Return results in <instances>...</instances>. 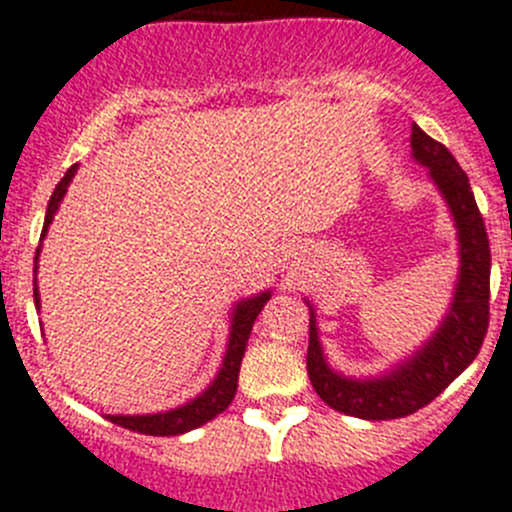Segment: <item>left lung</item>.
Listing matches in <instances>:
<instances>
[{
    "instance_id": "left-lung-1",
    "label": "left lung",
    "mask_w": 512,
    "mask_h": 512,
    "mask_svg": "<svg viewBox=\"0 0 512 512\" xmlns=\"http://www.w3.org/2000/svg\"><path fill=\"white\" fill-rule=\"evenodd\" d=\"M413 158L431 168L459 229V283L444 324L426 347L398 370L375 380H349L326 365L311 311L308 324V377L329 408L365 421H390L421 411L457 380L480 354L490 326V239L477 209L469 178L441 142L413 124Z\"/></svg>"
}]
</instances>
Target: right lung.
Masks as SVG:
<instances>
[{
  "label": "right lung",
  "mask_w": 512,
  "mask_h": 512,
  "mask_svg": "<svg viewBox=\"0 0 512 512\" xmlns=\"http://www.w3.org/2000/svg\"><path fill=\"white\" fill-rule=\"evenodd\" d=\"M76 168L78 165H71V168L66 170V176L61 178V183L55 186L53 196H50L48 211H45L43 237L45 232H48V224L53 222V214L58 211V204H61L63 196H66L68 183H71ZM38 255H40V247L38 252H35V260H38ZM267 301H270V290H267V293H260V296L255 298H247V301H242L237 308H234L232 331H229V347H227V357H224V365L222 370H219V375H216V380L209 385V390H204L199 398L181 405V408H176V411L153 413V416H107L109 421L145 436H178L191 431V428L204 426V423H209L211 418L219 416V413H222L224 408L234 400V393H237L239 365H242V357H245L247 339H250L252 334V324H255L257 313L262 311V306H265ZM35 306L40 308L38 285H35Z\"/></svg>",
  "instance_id": "1"
}]
</instances>
